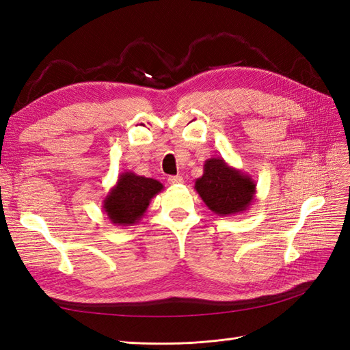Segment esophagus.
<instances>
[{
  "label": "esophagus",
  "instance_id": "obj_1",
  "mask_svg": "<svg viewBox=\"0 0 350 350\" xmlns=\"http://www.w3.org/2000/svg\"><path fill=\"white\" fill-rule=\"evenodd\" d=\"M167 181H169V184L176 185V184H183L184 183V178L179 176V175H174V176H169Z\"/></svg>",
  "mask_w": 350,
  "mask_h": 350
}]
</instances>
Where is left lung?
Here are the masks:
<instances>
[{
    "instance_id": "obj_1",
    "label": "left lung",
    "mask_w": 350,
    "mask_h": 350,
    "mask_svg": "<svg viewBox=\"0 0 350 350\" xmlns=\"http://www.w3.org/2000/svg\"><path fill=\"white\" fill-rule=\"evenodd\" d=\"M194 188L204 204L221 217L243 213L257 193L254 179L230 166L224 157L207 159Z\"/></svg>"
}]
</instances>
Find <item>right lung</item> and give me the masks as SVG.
Masks as SVG:
<instances>
[{
  "mask_svg": "<svg viewBox=\"0 0 350 350\" xmlns=\"http://www.w3.org/2000/svg\"><path fill=\"white\" fill-rule=\"evenodd\" d=\"M163 189V185L153 178L140 176L134 172H122L118 181L103 198V211L112 225L133 226L149 208L153 197Z\"/></svg>",
  "mask_w": 350,
  "mask_h": 350,
  "instance_id": "obj_1",
  "label": "right lung"
}]
</instances>
